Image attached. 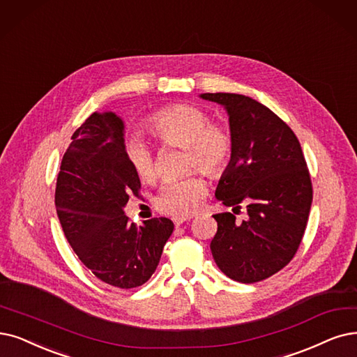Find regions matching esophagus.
<instances>
[{
	"label": "esophagus",
	"instance_id": "esophagus-1",
	"mask_svg": "<svg viewBox=\"0 0 357 357\" xmlns=\"http://www.w3.org/2000/svg\"><path fill=\"white\" fill-rule=\"evenodd\" d=\"M192 217H174L173 218V222H174V225L176 227H178V225H181L184 221H189Z\"/></svg>",
	"mask_w": 357,
	"mask_h": 357
}]
</instances>
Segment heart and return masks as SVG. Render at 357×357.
<instances>
[{"label":"heart","instance_id":"heart-1","mask_svg":"<svg viewBox=\"0 0 357 357\" xmlns=\"http://www.w3.org/2000/svg\"><path fill=\"white\" fill-rule=\"evenodd\" d=\"M149 133L164 146L183 148V168H197L206 176H218L230 161L233 139L230 132L212 124L208 112L192 105H173L156 112L148 123ZM127 161L140 180L152 183L156 165L152 149L139 137L126 144ZM205 195V181L189 174L165 183L155 199L160 211L171 215H189Z\"/></svg>","mask_w":357,"mask_h":357}]
</instances>
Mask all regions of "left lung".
I'll return each mask as SVG.
<instances>
[{
	"instance_id": "8db88e82",
	"label": "left lung",
	"mask_w": 357,
	"mask_h": 357,
	"mask_svg": "<svg viewBox=\"0 0 357 357\" xmlns=\"http://www.w3.org/2000/svg\"><path fill=\"white\" fill-rule=\"evenodd\" d=\"M199 96L224 107L233 139L215 197L248 211L241 222L231 212L213 215V261L228 278L258 282L286 266L301 246L312 205L305 156L290 127L261 102L238 93Z\"/></svg>"
}]
</instances>
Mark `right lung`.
I'll list each match as a JSON object with an SVG mask.
<instances>
[{
    "label": "right lung",
    "instance_id": "right-lung-1",
    "mask_svg": "<svg viewBox=\"0 0 357 357\" xmlns=\"http://www.w3.org/2000/svg\"><path fill=\"white\" fill-rule=\"evenodd\" d=\"M71 139L55 189L66 238L96 278L139 287L155 273L174 224L151 218L137 228L124 213L140 180L127 161L124 121L116 112H93Z\"/></svg>",
    "mask_w": 357,
    "mask_h": 357
}]
</instances>
